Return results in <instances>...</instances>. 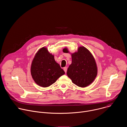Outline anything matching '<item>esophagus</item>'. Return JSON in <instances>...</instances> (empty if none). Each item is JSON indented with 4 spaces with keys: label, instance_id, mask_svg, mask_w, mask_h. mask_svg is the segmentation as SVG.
I'll list each match as a JSON object with an SVG mask.
<instances>
[{
    "label": "esophagus",
    "instance_id": "34e87169",
    "mask_svg": "<svg viewBox=\"0 0 127 127\" xmlns=\"http://www.w3.org/2000/svg\"><path fill=\"white\" fill-rule=\"evenodd\" d=\"M63 70H64V71H65V73H66V72H67V68L66 67H64V68H63Z\"/></svg>",
    "mask_w": 127,
    "mask_h": 127
}]
</instances>
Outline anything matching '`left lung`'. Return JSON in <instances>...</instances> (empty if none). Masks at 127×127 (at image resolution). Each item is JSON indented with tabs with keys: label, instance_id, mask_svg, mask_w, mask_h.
I'll return each instance as SVG.
<instances>
[{
	"label": "left lung",
	"instance_id": "8db88e82",
	"mask_svg": "<svg viewBox=\"0 0 127 127\" xmlns=\"http://www.w3.org/2000/svg\"><path fill=\"white\" fill-rule=\"evenodd\" d=\"M64 50L66 51L67 49ZM71 56L72 63L67 69V75L72 82L78 86H87L94 81L97 73L96 64L93 56L84 47H79L77 52L72 54Z\"/></svg>",
	"mask_w": 127,
	"mask_h": 127
}]
</instances>
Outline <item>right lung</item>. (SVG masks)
<instances>
[{"instance_id":"right-lung-1","label":"right lung","mask_w":127,"mask_h":127,"mask_svg":"<svg viewBox=\"0 0 127 127\" xmlns=\"http://www.w3.org/2000/svg\"><path fill=\"white\" fill-rule=\"evenodd\" d=\"M31 72L34 82L43 87L50 86L65 74L59 64L55 61L54 56L44 47L35 54Z\"/></svg>"}]
</instances>
